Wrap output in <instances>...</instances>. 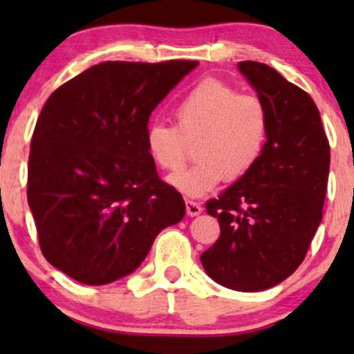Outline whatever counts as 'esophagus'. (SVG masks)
<instances>
[{"label": "esophagus", "instance_id": "34e87169", "mask_svg": "<svg viewBox=\"0 0 354 354\" xmlns=\"http://www.w3.org/2000/svg\"><path fill=\"white\" fill-rule=\"evenodd\" d=\"M185 206H187V212L190 216H198L203 211V207H201L200 203H196V201H193V200H185Z\"/></svg>", "mask_w": 354, "mask_h": 354}]
</instances>
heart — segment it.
Masks as SVG:
<instances>
[{
  "label": "heart",
  "mask_w": 354,
  "mask_h": 354,
  "mask_svg": "<svg viewBox=\"0 0 354 354\" xmlns=\"http://www.w3.org/2000/svg\"><path fill=\"white\" fill-rule=\"evenodd\" d=\"M172 118L174 125H149L147 148L153 162L171 174L187 164L188 147L195 148V166L169 178L188 196L206 195L222 178L240 180L258 162L268 140L264 101L217 79H205L188 90L174 106Z\"/></svg>",
  "instance_id": "heart-1"
}]
</instances>
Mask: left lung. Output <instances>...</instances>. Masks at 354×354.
<instances>
[{"label":"left lung","instance_id":"obj_1","mask_svg":"<svg viewBox=\"0 0 354 354\" xmlns=\"http://www.w3.org/2000/svg\"><path fill=\"white\" fill-rule=\"evenodd\" d=\"M239 69L269 111L268 142L254 167L206 203L221 235L201 254L211 279L236 292H261L303 263L322 221L330 145L316 103L272 67Z\"/></svg>","mask_w":354,"mask_h":354}]
</instances>
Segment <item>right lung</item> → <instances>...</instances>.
<instances>
[{
    "label": "right lung",
    "mask_w": 354,
    "mask_h": 354,
    "mask_svg": "<svg viewBox=\"0 0 354 354\" xmlns=\"http://www.w3.org/2000/svg\"><path fill=\"white\" fill-rule=\"evenodd\" d=\"M198 61L100 62L50 95L28 156L27 201L48 263L86 285L133 272L185 216L147 148L151 111Z\"/></svg>",
    "instance_id": "1"
}]
</instances>
